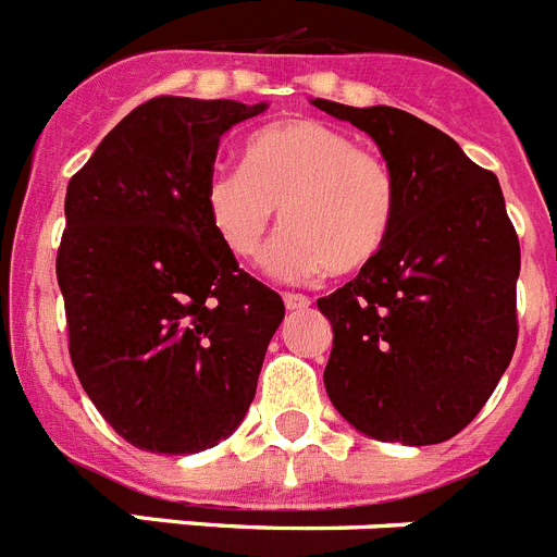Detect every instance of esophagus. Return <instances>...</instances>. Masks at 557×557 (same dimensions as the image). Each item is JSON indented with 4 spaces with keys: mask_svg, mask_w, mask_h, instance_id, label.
<instances>
[{
    "mask_svg": "<svg viewBox=\"0 0 557 557\" xmlns=\"http://www.w3.org/2000/svg\"><path fill=\"white\" fill-rule=\"evenodd\" d=\"M283 302L288 311H306V308L311 306V299H308L306 294H294V292L283 294Z\"/></svg>",
    "mask_w": 557,
    "mask_h": 557,
    "instance_id": "obj_1",
    "label": "esophagus"
}]
</instances>
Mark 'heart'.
Returning a JSON list of instances; mask_svg holds the SVG:
<instances>
[{"label":"heart","instance_id":"obj_1","mask_svg":"<svg viewBox=\"0 0 557 557\" xmlns=\"http://www.w3.org/2000/svg\"><path fill=\"white\" fill-rule=\"evenodd\" d=\"M393 164L319 120H283L255 132L244 168H215L205 212L232 258L258 260L274 221L283 232L269 272L311 280L356 274L379 258L398 221Z\"/></svg>","mask_w":557,"mask_h":557}]
</instances>
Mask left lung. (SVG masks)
I'll list each match as a JSON object with an SVG mask.
<instances>
[{"instance_id":"8db88e82","label":"left lung","mask_w":557,"mask_h":557,"mask_svg":"<svg viewBox=\"0 0 557 557\" xmlns=\"http://www.w3.org/2000/svg\"><path fill=\"white\" fill-rule=\"evenodd\" d=\"M313 106L375 139L400 207L381 255L317 299L331 319V404L361 434L434 446L471 423L516 350L521 249L499 178L393 106Z\"/></svg>"}]
</instances>
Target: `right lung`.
<instances>
[{"label": "right lung", "instance_id": "1", "mask_svg": "<svg viewBox=\"0 0 557 557\" xmlns=\"http://www.w3.org/2000/svg\"><path fill=\"white\" fill-rule=\"evenodd\" d=\"M260 111L153 98L66 187L55 272L72 367L106 423L143 451L196 454L230 437L285 317L205 212L221 137Z\"/></svg>", "mask_w": 557, "mask_h": 557}]
</instances>
